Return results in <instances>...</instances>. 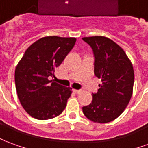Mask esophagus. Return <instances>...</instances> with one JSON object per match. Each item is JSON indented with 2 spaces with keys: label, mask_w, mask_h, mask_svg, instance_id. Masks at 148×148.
Instances as JSON below:
<instances>
[{
  "label": "esophagus",
  "mask_w": 148,
  "mask_h": 148,
  "mask_svg": "<svg viewBox=\"0 0 148 148\" xmlns=\"http://www.w3.org/2000/svg\"><path fill=\"white\" fill-rule=\"evenodd\" d=\"M74 90V93H80L81 91H82V90H75V89H74V90Z\"/></svg>",
  "instance_id": "1"
}]
</instances>
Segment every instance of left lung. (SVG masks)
<instances>
[{
	"label": "left lung",
	"mask_w": 148,
	"mask_h": 148,
	"mask_svg": "<svg viewBox=\"0 0 148 148\" xmlns=\"http://www.w3.org/2000/svg\"><path fill=\"white\" fill-rule=\"evenodd\" d=\"M93 50L94 74L101 79L93 101L83 106L84 115L96 123H108L117 118L129 103L133 90L132 64L124 50L109 38L84 37Z\"/></svg>",
	"instance_id": "left-lung-1"
}]
</instances>
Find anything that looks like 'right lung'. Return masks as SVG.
Listing matches in <instances>:
<instances>
[{"mask_svg": "<svg viewBox=\"0 0 148 148\" xmlns=\"http://www.w3.org/2000/svg\"><path fill=\"white\" fill-rule=\"evenodd\" d=\"M75 38L43 37L26 50L15 71V84L21 106L31 116L48 120L60 115L71 97V87L50 80L74 47Z\"/></svg>", "mask_w": 148, "mask_h": 148, "instance_id": "obj_1", "label": "right lung"}]
</instances>
